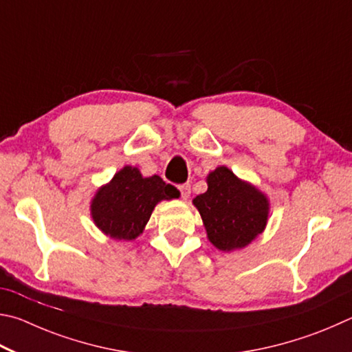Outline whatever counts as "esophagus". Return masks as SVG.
<instances>
[{
	"label": "esophagus",
	"instance_id": "esophagus-1",
	"mask_svg": "<svg viewBox=\"0 0 352 352\" xmlns=\"http://www.w3.org/2000/svg\"><path fill=\"white\" fill-rule=\"evenodd\" d=\"M181 190V196L184 201H187L190 198V195H192V188H190V184H184V186L179 187Z\"/></svg>",
	"mask_w": 352,
	"mask_h": 352
}]
</instances>
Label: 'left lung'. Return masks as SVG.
I'll return each instance as SVG.
<instances>
[{
	"mask_svg": "<svg viewBox=\"0 0 352 352\" xmlns=\"http://www.w3.org/2000/svg\"><path fill=\"white\" fill-rule=\"evenodd\" d=\"M214 248L233 252L248 248L266 229L270 202L254 184L221 165L207 175V192L193 199Z\"/></svg>",
	"mask_w": 352,
	"mask_h": 352,
	"instance_id": "obj_1",
	"label": "left lung"
}]
</instances>
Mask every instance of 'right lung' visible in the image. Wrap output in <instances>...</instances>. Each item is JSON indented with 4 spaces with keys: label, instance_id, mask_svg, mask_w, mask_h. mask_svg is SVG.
I'll return each mask as SVG.
<instances>
[{
    "label": "right lung",
    "instance_id": "obj_1",
    "mask_svg": "<svg viewBox=\"0 0 352 352\" xmlns=\"http://www.w3.org/2000/svg\"><path fill=\"white\" fill-rule=\"evenodd\" d=\"M177 198L162 177H144L138 166L125 165L91 199V218L98 230L116 241H133L144 232L160 201Z\"/></svg>",
    "mask_w": 352,
    "mask_h": 352
}]
</instances>
